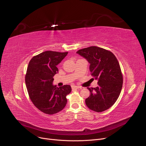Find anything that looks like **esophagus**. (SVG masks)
Listing matches in <instances>:
<instances>
[{"label":"esophagus","instance_id":"34e87169","mask_svg":"<svg viewBox=\"0 0 146 146\" xmlns=\"http://www.w3.org/2000/svg\"><path fill=\"white\" fill-rule=\"evenodd\" d=\"M72 89H80V88H81V87H80V86H74V85L72 86Z\"/></svg>","mask_w":146,"mask_h":146}]
</instances>
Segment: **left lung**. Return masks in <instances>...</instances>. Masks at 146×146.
Masks as SVG:
<instances>
[{"label": "left lung", "mask_w": 146, "mask_h": 146, "mask_svg": "<svg viewBox=\"0 0 146 146\" xmlns=\"http://www.w3.org/2000/svg\"><path fill=\"white\" fill-rule=\"evenodd\" d=\"M77 53L89 61L92 79L98 80L96 88H88L90 95L86 105L97 112L109 109L118 99L123 83L117 58L111 51L96 46L79 50Z\"/></svg>", "instance_id": "1"}]
</instances>
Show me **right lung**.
I'll list each match as a JSON object with an SVG mask.
<instances>
[{
  "instance_id": "right-lung-1",
  "label": "right lung",
  "mask_w": 146,
  "mask_h": 146,
  "mask_svg": "<svg viewBox=\"0 0 146 146\" xmlns=\"http://www.w3.org/2000/svg\"><path fill=\"white\" fill-rule=\"evenodd\" d=\"M68 52L46 51L30 60L25 75V83L31 101L41 112L52 115L66 105V96L71 92L70 85L59 88L52 85L57 67Z\"/></svg>"
}]
</instances>
